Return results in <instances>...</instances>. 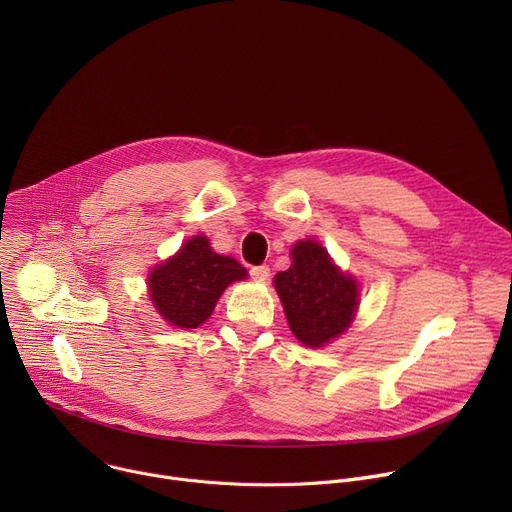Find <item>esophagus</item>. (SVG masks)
<instances>
[{"label": "esophagus", "mask_w": 512, "mask_h": 512, "mask_svg": "<svg viewBox=\"0 0 512 512\" xmlns=\"http://www.w3.org/2000/svg\"><path fill=\"white\" fill-rule=\"evenodd\" d=\"M249 273H251V277L257 279V281H265V279L269 277V267H267V265H255V267L249 269Z\"/></svg>", "instance_id": "1"}]
</instances>
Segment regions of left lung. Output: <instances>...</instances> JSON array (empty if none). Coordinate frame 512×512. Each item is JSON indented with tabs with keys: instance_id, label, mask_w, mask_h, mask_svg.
I'll return each instance as SVG.
<instances>
[{
	"instance_id": "obj_1",
	"label": "left lung",
	"mask_w": 512,
	"mask_h": 512,
	"mask_svg": "<svg viewBox=\"0 0 512 512\" xmlns=\"http://www.w3.org/2000/svg\"><path fill=\"white\" fill-rule=\"evenodd\" d=\"M291 332L312 348L338 338L354 320L358 283L342 273L328 251L312 241L291 249V265L273 277Z\"/></svg>"
}]
</instances>
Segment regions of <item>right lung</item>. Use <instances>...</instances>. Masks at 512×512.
Segmentation results:
<instances>
[{
  "label": "right lung",
  "mask_w": 512,
  "mask_h": 512,
  "mask_svg": "<svg viewBox=\"0 0 512 512\" xmlns=\"http://www.w3.org/2000/svg\"><path fill=\"white\" fill-rule=\"evenodd\" d=\"M245 277L247 269L237 259L214 253L208 239L196 235L152 269L148 287L154 308L170 326L198 328L210 318L223 291Z\"/></svg>",
  "instance_id": "1"
}]
</instances>
